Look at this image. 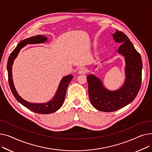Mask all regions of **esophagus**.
Masks as SVG:
<instances>
[{"label":"esophagus","instance_id":"obj_1","mask_svg":"<svg viewBox=\"0 0 152 152\" xmlns=\"http://www.w3.org/2000/svg\"><path fill=\"white\" fill-rule=\"evenodd\" d=\"M87 72H88V69L85 67H81L78 70V74H85Z\"/></svg>","mask_w":152,"mask_h":152}]
</instances>
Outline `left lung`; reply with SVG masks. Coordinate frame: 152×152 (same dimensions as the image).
<instances>
[{"instance_id": "8db88e82", "label": "left lung", "mask_w": 152, "mask_h": 152, "mask_svg": "<svg viewBox=\"0 0 152 152\" xmlns=\"http://www.w3.org/2000/svg\"><path fill=\"white\" fill-rule=\"evenodd\" d=\"M113 37L116 42L121 43L118 51L126 61V78L124 85L117 91H110L94 75L87 76L89 97L92 105L96 109L107 112L117 111L131 102L137 96L142 82V62L140 54L121 31H115Z\"/></svg>"}]
</instances>
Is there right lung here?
Wrapping results in <instances>:
<instances>
[{"label": "right lung", "mask_w": 152, "mask_h": 152, "mask_svg": "<svg viewBox=\"0 0 152 152\" xmlns=\"http://www.w3.org/2000/svg\"><path fill=\"white\" fill-rule=\"evenodd\" d=\"M47 38L42 35H36L30 38L26 39L20 43L18 44L16 47L15 50L10 53V55L8 58L7 62V70H8V83L10 85L11 91L16 99V100L20 102L22 105L25 106L26 108H28L30 110L40 114H49L56 112L58 110L62 105L63 104L64 98L66 96V93L67 90V88L71 82V80L73 78L72 75H67L64 77L62 79L61 82L59 84L57 93L56 96L52 100L47 103L43 104H33L26 101L18 95L17 93L15 88L13 85V80H12V65L13 63V61L18 54L20 50L26 45L28 43L34 44V43H43L47 41Z\"/></svg>", "instance_id": "add662e5"}]
</instances>
